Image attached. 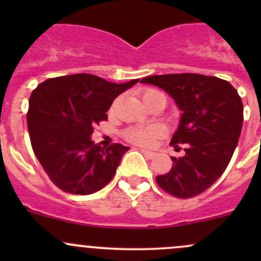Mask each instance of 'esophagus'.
<instances>
[{
    "label": "esophagus",
    "mask_w": 261,
    "mask_h": 261,
    "mask_svg": "<svg viewBox=\"0 0 261 261\" xmlns=\"http://www.w3.org/2000/svg\"><path fill=\"white\" fill-rule=\"evenodd\" d=\"M140 151L143 152L146 158H149V159H152V158L156 156V152H154V151H149V150H144V149H141Z\"/></svg>",
    "instance_id": "1"
}]
</instances>
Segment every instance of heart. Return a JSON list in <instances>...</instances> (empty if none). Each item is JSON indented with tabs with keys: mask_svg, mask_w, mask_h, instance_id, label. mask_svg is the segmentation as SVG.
I'll list each match as a JSON object with an SVG mask.
<instances>
[{
	"mask_svg": "<svg viewBox=\"0 0 261 261\" xmlns=\"http://www.w3.org/2000/svg\"><path fill=\"white\" fill-rule=\"evenodd\" d=\"M154 93H159L155 89H147L143 94V99L151 96ZM163 134V128L159 126H147V127H133L126 131L125 136L128 141L140 146H151L155 139Z\"/></svg>",
	"mask_w": 261,
	"mask_h": 261,
	"instance_id": "heart-1",
	"label": "heart"
}]
</instances>
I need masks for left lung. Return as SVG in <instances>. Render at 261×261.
Instances as JSON below:
<instances>
[{
	"mask_svg": "<svg viewBox=\"0 0 261 261\" xmlns=\"http://www.w3.org/2000/svg\"><path fill=\"white\" fill-rule=\"evenodd\" d=\"M140 83L162 88L181 111L172 145L186 144V152L172 158V169L156 183L179 198L202 193L222 175L238 146L244 121L238 91L227 81L194 73L151 75Z\"/></svg>",
	"mask_w": 261,
	"mask_h": 261,
	"instance_id": "1",
	"label": "left lung"
}]
</instances>
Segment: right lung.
<instances>
[{"label":"right lung","mask_w":261,"mask_h":261,"mask_svg":"<svg viewBox=\"0 0 261 261\" xmlns=\"http://www.w3.org/2000/svg\"><path fill=\"white\" fill-rule=\"evenodd\" d=\"M138 82L117 84L82 73L46 80L34 89L29 99V135L55 186L68 193L91 194L111 181L130 147L94 144L93 126L107 120L116 97Z\"/></svg>","instance_id":"obj_1"}]
</instances>
